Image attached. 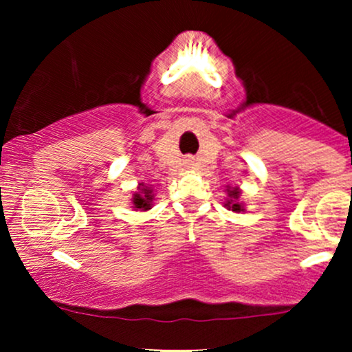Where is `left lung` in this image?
Masks as SVG:
<instances>
[{"label":"left lung","instance_id":"8db88e82","mask_svg":"<svg viewBox=\"0 0 352 352\" xmlns=\"http://www.w3.org/2000/svg\"><path fill=\"white\" fill-rule=\"evenodd\" d=\"M228 195H230V199L232 200H228V204H227V207H230L233 210V212H240L241 210V205L240 204H236V199L238 197H240V190L238 188H232V190H228Z\"/></svg>","mask_w":352,"mask_h":352}]
</instances>
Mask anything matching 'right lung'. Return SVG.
<instances>
[{"label":"right lung","instance_id":"1","mask_svg":"<svg viewBox=\"0 0 352 352\" xmlns=\"http://www.w3.org/2000/svg\"><path fill=\"white\" fill-rule=\"evenodd\" d=\"M139 188L140 192L134 195V208L139 210H148L151 208V201H152V188L151 187H144V184H140Z\"/></svg>","mask_w":352,"mask_h":352}]
</instances>
